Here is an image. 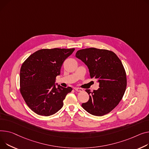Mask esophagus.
Returning <instances> with one entry per match:
<instances>
[{"mask_svg": "<svg viewBox=\"0 0 149 149\" xmlns=\"http://www.w3.org/2000/svg\"><path fill=\"white\" fill-rule=\"evenodd\" d=\"M75 91H77V92H82V91H83V88H79V87H75Z\"/></svg>", "mask_w": 149, "mask_h": 149, "instance_id": "34e87169", "label": "esophagus"}]
</instances>
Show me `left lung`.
I'll return each instance as SVG.
<instances>
[{
	"label": "left lung",
	"instance_id": "8db88e82",
	"mask_svg": "<svg viewBox=\"0 0 149 149\" xmlns=\"http://www.w3.org/2000/svg\"><path fill=\"white\" fill-rule=\"evenodd\" d=\"M75 57L87 66L91 78L100 83L97 91L92 92L86 89L89 100L82 104V107L96 116L111 112L122 100L127 85L126 74L120 58L111 51L95 48L80 49Z\"/></svg>",
	"mask_w": 149,
	"mask_h": 149
}]
</instances>
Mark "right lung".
Instances as JSON below:
<instances>
[{
  "label": "right lung",
  "mask_w": 149,
  "mask_h": 149,
  "mask_svg": "<svg viewBox=\"0 0 149 149\" xmlns=\"http://www.w3.org/2000/svg\"><path fill=\"white\" fill-rule=\"evenodd\" d=\"M75 48L41 49L23 63L19 75V91L27 106L38 115L52 116L63 105L66 95L72 88L54 83L65 59Z\"/></svg>",
  "instance_id": "obj_1"
}]
</instances>
